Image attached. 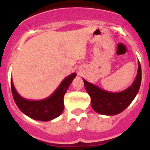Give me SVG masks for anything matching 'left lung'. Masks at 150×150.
Segmentation results:
<instances>
[{
	"label": "left lung",
	"instance_id": "8db88e82",
	"mask_svg": "<svg viewBox=\"0 0 150 150\" xmlns=\"http://www.w3.org/2000/svg\"><path fill=\"white\" fill-rule=\"evenodd\" d=\"M86 90L91 97V106L98 114L103 115H115L125 110L132 102L139 90L142 81V69L139 62L138 73L131 86L119 93H110L89 83L82 79Z\"/></svg>",
	"mask_w": 150,
	"mask_h": 150
}]
</instances>
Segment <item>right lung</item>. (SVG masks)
Listing matches in <instances>:
<instances>
[{"instance_id":"obj_1","label":"right lung","mask_w":150,"mask_h":150,"mask_svg":"<svg viewBox=\"0 0 150 150\" xmlns=\"http://www.w3.org/2000/svg\"><path fill=\"white\" fill-rule=\"evenodd\" d=\"M76 75L75 73L68 75L51 96L40 100H29L22 97L17 93L12 79H11L13 98L20 110L28 117L37 121H50L57 117L63 112L64 96Z\"/></svg>"}]
</instances>
